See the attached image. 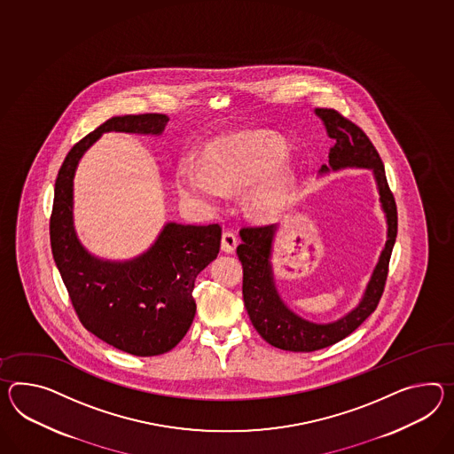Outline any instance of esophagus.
<instances>
[{"mask_svg":"<svg viewBox=\"0 0 454 454\" xmlns=\"http://www.w3.org/2000/svg\"><path fill=\"white\" fill-rule=\"evenodd\" d=\"M236 244H238V238H236V234L231 230H226V231L223 232L222 249L224 253H234Z\"/></svg>","mask_w":454,"mask_h":454,"instance_id":"1","label":"esophagus"}]
</instances>
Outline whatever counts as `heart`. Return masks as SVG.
Instances as JSON below:
<instances>
[{
  "instance_id": "obj_1",
  "label": "heart",
  "mask_w": 454,
  "mask_h": 454,
  "mask_svg": "<svg viewBox=\"0 0 454 454\" xmlns=\"http://www.w3.org/2000/svg\"><path fill=\"white\" fill-rule=\"evenodd\" d=\"M288 145L278 134L247 131L220 137L205 149V160L182 157L177 188L184 199L215 205L228 190L247 189L246 208L259 218H276L294 193L295 176L288 166Z\"/></svg>"
}]
</instances>
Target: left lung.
Wrapping results in <instances>:
<instances>
[{"label": "left lung", "mask_w": 454, "mask_h": 454, "mask_svg": "<svg viewBox=\"0 0 454 454\" xmlns=\"http://www.w3.org/2000/svg\"><path fill=\"white\" fill-rule=\"evenodd\" d=\"M328 136L334 139L330 151V166H321V172L340 170L346 167L371 168L376 177L382 210L387 218V241L379 257L376 269L365 288L359 305L346 317L328 325H317L300 318L277 294L272 266L269 262L276 224L244 226L239 231L243 243L236 253L243 264L244 307L257 333L267 343L284 351L309 353L328 348L349 336L377 309L384 294L388 274V261L397 238V205L388 188L380 155L364 131L332 108H317Z\"/></svg>", "instance_id": "left-lung-1"}]
</instances>
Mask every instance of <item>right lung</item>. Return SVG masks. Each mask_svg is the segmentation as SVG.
I'll return each mask as SVG.
<instances>
[{"label": "right lung", "instance_id": "right-lung-1", "mask_svg": "<svg viewBox=\"0 0 454 454\" xmlns=\"http://www.w3.org/2000/svg\"><path fill=\"white\" fill-rule=\"evenodd\" d=\"M168 116H113L70 149L59 170L51 215L57 269L80 323L101 341L134 356L176 348L195 317V278L216 259L222 226L167 223L145 254L126 262L103 261L80 244L74 230V176L83 153L103 133L160 134Z\"/></svg>", "mask_w": 454, "mask_h": 454}]
</instances>
